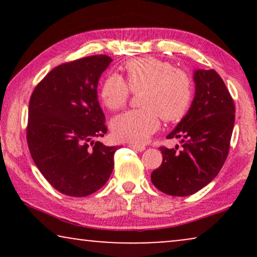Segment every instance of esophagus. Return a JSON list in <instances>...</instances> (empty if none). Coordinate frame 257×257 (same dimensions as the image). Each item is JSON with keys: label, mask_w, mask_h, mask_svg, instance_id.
<instances>
[{"label": "esophagus", "mask_w": 257, "mask_h": 257, "mask_svg": "<svg viewBox=\"0 0 257 257\" xmlns=\"http://www.w3.org/2000/svg\"><path fill=\"white\" fill-rule=\"evenodd\" d=\"M130 147H131V149H133V150H136V151H138V152H143L144 150L146 149L145 146H143V145H135V144H130L128 145Z\"/></svg>", "instance_id": "1"}]
</instances>
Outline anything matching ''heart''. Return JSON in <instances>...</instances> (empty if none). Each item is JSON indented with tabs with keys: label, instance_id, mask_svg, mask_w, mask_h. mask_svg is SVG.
I'll list each match as a JSON object with an SVG mask.
<instances>
[{
	"label": "heart",
	"instance_id": "heart-1",
	"mask_svg": "<svg viewBox=\"0 0 257 257\" xmlns=\"http://www.w3.org/2000/svg\"><path fill=\"white\" fill-rule=\"evenodd\" d=\"M126 82L112 73L100 85V98L110 110L126 104L132 91L143 90L139 97L142 108L119 114L111 122L114 137L122 142L145 143L160 126V117L167 122L182 119L191 107L193 83L182 70L159 58H132L124 65Z\"/></svg>",
	"mask_w": 257,
	"mask_h": 257
}]
</instances>
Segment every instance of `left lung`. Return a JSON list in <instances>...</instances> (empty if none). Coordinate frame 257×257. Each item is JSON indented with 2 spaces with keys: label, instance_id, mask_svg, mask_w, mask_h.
I'll return each mask as SVG.
<instances>
[{
  "label": "left lung",
  "instance_id": "obj_1",
  "mask_svg": "<svg viewBox=\"0 0 257 257\" xmlns=\"http://www.w3.org/2000/svg\"><path fill=\"white\" fill-rule=\"evenodd\" d=\"M195 96L187 114L168 139H181L180 151L160 147L163 163L151 180L165 194L187 196L216 177L229 152L235 105L215 70H195Z\"/></svg>",
  "mask_w": 257,
  "mask_h": 257
}]
</instances>
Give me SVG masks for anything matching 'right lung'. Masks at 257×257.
<instances>
[{"label": "right lung", "mask_w": 257, "mask_h": 257, "mask_svg": "<svg viewBox=\"0 0 257 257\" xmlns=\"http://www.w3.org/2000/svg\"><path fill=\"white\" fill-rule=\"evenodd\" d=\"M112 58L89 56L52 69L29 101L27 142L34 163L55 189L87 196L113 171L117 146L94 139L107 132L97 86Z\"/></svg>", "instance_id": "1"}]
</instances>
